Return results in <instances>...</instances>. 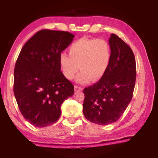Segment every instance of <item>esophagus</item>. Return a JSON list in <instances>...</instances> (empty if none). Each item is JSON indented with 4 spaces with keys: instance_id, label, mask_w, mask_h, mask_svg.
Listing matches in <instances>:
<instances>
[{
    "instance_id": "34e87169",
    "label": "esophagus",
    "mask_w": 158,
    "mask_h": 158,
    "mask_svg": "<svg viewBox=\"0 0 158 158\" xmlns=\"http://www.w3.org/2000/svg\"><path fill=\"white\" fill-rule=\"evenodd\" d=\"M74 89H75V90H77V91H78V90H82L83 88L79 86V85H74Z\"/></svg>"
}]
</instances>
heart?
<instances>
[{
	"instance_id": "1",
	"label": "heart",
	"mask_w": 158,
	"mask_h": 158,
	"mask_svg": "<svg viewBox=\"0 0 158 158\" xmlns=\"http://www.w3.org/2000/svg\"><path fill=\"white\" fill-rule=\"evenodd\" d=\"M69 54L62 52L59 62L63 73L67 79L77 77V81L86 84L99 81L105 75L111 59V49L107 42L102 39L81 38L69 48Z\"/></svg>"
}]
</instances>
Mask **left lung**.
I'll use <instances>...</instances> for the list:
<instances>
[{
  "instance_id": "left-lung-1",
  "label": "left lung",
  "mask_w": 158,
  "mask_h": 158,
  "mask_svg": "<svg viewBox=\"0 0 158 158\" xmlns=\"http://www.w3.org/2000/svg\"><path fill=\"white\" fill-rule=\"evenodd\" d=\"M111 59L105 75L84 90L83 113L93 123L105 125L117 121L132 98L136 61L132 50L116 35L109 39Z\"/></svg>"
}]
</instances>
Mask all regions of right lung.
Wrapping results in <instances>:
<instances>
[{"mask_svg":"<svg viewBox=\"0 0 158 158\" xmlns=\"http://www.w3.org/2000/svg\"><path fill=\"white\" fill-rule=\"evenodd\" d=\"M74 37L67 31L44 29L21 49L15 68L14 93L21 114L34 126L56 122L61 105L74 94V85L60 71V54Z\"/></svg>","mask_w":158,"mask_h":158,"instance_id":"obj_1","label":"right lung"}]
</instances>
